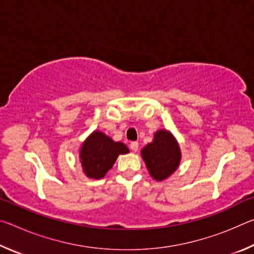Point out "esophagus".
Instances as JSON below:
<instances>
[{"instance_id": "1", "label": "esophagus", "mask_w": 254, "mask_h": 254, "mask_svg": "<svg viewBox=\"0 0 254 254\" xmlns=\"http://www.w3.org/2000/svg\"><path fill=\"white\" fill-rule=\"evenodd\" d=\"M130 148L133 152H136L137 149H139V143H137L136 141H133V142L130 143Z\"/></svg>"}]
</instances>
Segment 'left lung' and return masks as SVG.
I'll return each instance as SVG.
<instances>
[{
    "label": "left lung",
    "instance_id": "obj_1",
    "mask_svg": "<svg viewBox=\"0 0 254 254\" xmlns=\"http://www.w3.org/2000/svg\"><path fill=\"white\" fill-rule=\"evenodd\" d=\"M141 157L151 177L157 182L169 178L178 169L182 150L170 131L160 128L153 135L152 142L141 150Z\"/></svg>",
    "mask_w": 254,
    "mask_h": 254
}]
</instances>
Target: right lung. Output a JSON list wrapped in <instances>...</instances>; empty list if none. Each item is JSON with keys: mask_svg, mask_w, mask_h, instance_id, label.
I'll list each match as a JSON object with an SVG mask.
<instances>
[{"mask_svg": "<svg viewBox=\"0 0 254 254\" xmlns=\"http://www.w3.org/2000/svg\"><path fill=\"white\" fill-rule=\"evenodd\" d=\"M130 150L122 142L115 141L102 131L92 132L80 145L79 162L86 177L101 179L117 161L120 154Z\"/></svg>", "mask_w": 254, "mask_h": 254, "instance_id": "right-lung-1", "label": "right lung"}]
</instances>
